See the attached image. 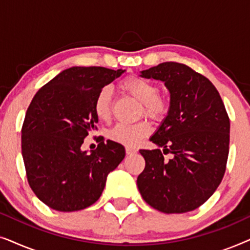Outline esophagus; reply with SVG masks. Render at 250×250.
I'll use <instances>...</instances> for the list:
<instances>
[{"mask_svg":"<svg viewBox=\"0 0 250 250\" xmlns=\"http://www.w3.org/2000/svg\"><path fill=\"white\" fill-rule=\"evenodd\" d=\"M125 150H126V153H127V155H133V153L136 152V149L133 148V146H126Z\"/></svg>","mask_w":250,"mask_h":250,"instance_id":"1","label":"esophagus"}]
</instances>
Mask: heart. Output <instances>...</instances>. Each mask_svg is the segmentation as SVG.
<instances>
[{
    "label": "heart",
    "mask_w": 250,
    "mask_h": 250,
    "mask_svg": "<svg viewBox=\"0 0 250 250\" xmlns=\"http://www.w3.org/2000/svg\"><path fill=\"white\" fill-rule=\"evenodd\" d=\"M118 87L125 94L141 102L140 116L146 115L155 121H160L168 112V100L165 95L159 93L158 86L151 81L128 76L119 83ZM93 111L99 121L108 122L111 118V92L108 87H102L98 92L93 102ZM150 132L151 127L146 121H140L135 124H117L109 132V139L119 145L135 146Z\"/></svg>",
    "instance_id": "1"
}]
</instances>
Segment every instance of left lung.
Segmentation results:
<instances>
[{
  "label": "left lung",
  "instance_id": "left-lung-1",
  "mask_svg": "<svg viewBox=\"0 0 250 250\" xmlns=\"http://www.w3.org/2000/svg\"><path fill=\"white\" fill-rule=\"evenodd\" d=\"M162 81L170 94L168 114L150 138L160 149L140 150L146 167L136 183L146 204L166 214L194 210L209 199L223 179L230 143V119L216 87L179 62L141 71Z\"/></svg>",
  "mask_w": 250,
  "mask_h": 250
}]
</instances>
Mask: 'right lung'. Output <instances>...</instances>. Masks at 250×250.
<instances>
[{"label":"right lung","mask_w":250,"mask_h":250,"mask_svg":"<svg viewBox=\"0 0 250 250\" xmlns=\"http://www.w3.org/2000/svg\"><path fill=\"white\" fill-rule=\"evenodd\" d=\"M125 70L71 67L37 91L21 128V152L34 193L52 209L75 211L93 205L125 148L100 138L91 153L84 139L97 128L93 102L98 92Z\"/></svg>","instance_id":"right-lung-1"}]
</instances>
